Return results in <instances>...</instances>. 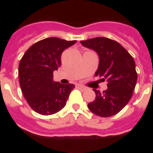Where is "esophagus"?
Listing matches in <instances>:
<instances>
[{
  "label": "esophagus",
  "mask_w": 153,
  "mask_h": 153,
  "mask_svg": "<svg viewBox=\"0 0 153 153\" xmlns=\"http://www.w3.org/2000/svg\"><path fill=\"white\" fill-rule=\"evenodd\" d=\"M78 87H79V88L80 90H82V91H84V90L87 89L85 87L82 86V85H78Z\"/></svg>",
  "instance_id": "34e87169"
}]
</instances>
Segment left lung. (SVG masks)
<instances>
[{"label": "left lung", "instance_id": "left-lung-1", "mask_svg": "<svg viewBox=\"0 0 153 153\" xmlns=\"http://www.w3.org/2000/svg\"><path fill=\"white\" fill-rule=\"evenodd\" d=\"M85 47L96 51L99 56V65L95 76L107 82V89L96 93L95 100L88 104L95 115L109 117L120 112L131 99L138 74L131 55L116 41L107 38H94L81 41Z\"/></svg>", "mask_w": 153, "mask_h": 153}]
</instances>
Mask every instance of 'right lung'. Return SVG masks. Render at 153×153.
<instances>
[{"mask_svg": "<svg viewBox=\"0 0 153 153\" xmlns=\"http://www.w3.org/2000/svg\"><path fill=\"white\" fill-rule=\"evenodd\" d=\"M76 41L48 38L26 51L19 65L21 91L32 109L49 115L63 109L74 85L53 81V71L61 65V54Z\"/></svg>", "mask_w": 153, "mask_h": 153, "instance_id": "right-lung-1", "label": "right lung"}]
</instances>
